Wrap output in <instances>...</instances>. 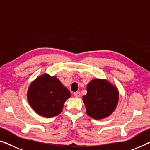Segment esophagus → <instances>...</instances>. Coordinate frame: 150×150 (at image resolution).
Here are the masks:
<instances>
[{
  "instance_id": "1",
  "label": "esophagus",
  "mask_w": 150,
  "mask_h": 150,
  "mask_svg": "<svg viewBox=\"0 0 150 150\" xmlns=\"http://www.w3.org/2000/svg\"><path fill=\"white\" fill-rule=\"evenodd\" d=\"M74 96L76 98H80V96H81V92L79 91L75 92V93H74Z\"/></svg>"
}]
</instances>
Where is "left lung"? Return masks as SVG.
<instances>
[{
  "label": "left lung",
  "mask_w": 150,
  "mask_h": 150,
  "mask_svg": "<svg viewBox=\"0 0 150 150\" xmlns=\"http://www.w3.org/2000/svg\"><path fill=\"white\" fill-rule=\"evenodd\" d=\"M87 93L83 97L87 114L95 120L107 117L115 110L119 91L115 85L104 79H93L87 86Z\"/></svg>",
  "instance_id": "8db88e82"
}]
</instances>
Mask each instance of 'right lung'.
Wrapping results in <instances>:
<instances>
[{"mask_svg":"<svg viewBox=\"0 0 150 150\" xmlns=\"http://www.w3.org/2000/svg\"><path fill=\"white\" fill-rule=\"evenodd\" d=\"M71 93L56 76L44 74L30 84L27 91V100L37 113L51 118L62 111L65 102Z\"/></svg>","mask_w":150,"mask_h":150,"instance_id":"1","label":"right lung"}]
</instances>
